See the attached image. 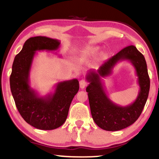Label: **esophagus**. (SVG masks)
Masks as SVG:
<instances>
[{
	"label": "esophagus",
	"mask_w": 159,
	"mask_h": 159,
	"mask_svg": "<svg viewBox=\"0 0 159 159\" xmlns=\"http://www.w3.org/2000/svg\"><path fill=\"white\" fill-rule=\"evenodd\" d=\"M87 85H88V83H87V82L85 81V80H81L80 81V89H85L86 86H87Z\"/></svg>",
	"instance_id": "34e87169"
}]
</instances>
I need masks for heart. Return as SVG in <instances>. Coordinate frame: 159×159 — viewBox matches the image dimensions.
<instances>
[{
	"instance_id": "1",
	"label": "heart",
	"mask_w": 159,
	"mask_h": 159,
	"mask_svg": "<svg viewBox=\"0 0 159 159\" xmlns=\"http://www.w3.org/2000/svg\"><path fill=\"white\" fill-rule=\"evenodd\" d=\"M99 52V48L97 46H89L85 48L81 53L82 57H91L97 54Z\"/></svg>"
}]
</instances>
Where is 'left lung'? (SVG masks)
Returning a JSON list of instances; mask_svg holds the SVG:
<instances>
[{
  "label": "left lung",
  "instance_id": "1",
  "mask_svg": "<svg viewBox=\"0 0 159 159\" xmlns=\"http://www.w3.org/2000/svg\"><path fill=\"white\" fill-rule=\"evenodd\" d=\"M125 60L130 61L135 68L140 91L134 103L126 107H120L107 97L101 77L110 75L115 65ZM86 80L90 83L86 91L89 95L92 117L100 128L107 131L120 130L134 124L138 119L148 99L150 82L145 58L134 46L125 47L104 62L97 71L90 70Z\"/></svg>",
  "mask_w": 159,
  "mask_h": 159
}]
</instances>
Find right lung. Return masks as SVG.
I'll use <instances>...</instances> for the list:
<instances>
[{
  "instance_id": "1",
  "label": "right lung",
  "mask_w": 159,
  "mask_h": 159,
  "mask_svg": "<svg viewBox=\"0 0 159 159\" xmlns=\"http://www.w3.org/2000/svg\"><path fill=\"white\" fill-rule=\"evenodd\" d=\"M60 41L47 37L30 38L15 56L10 76L11 94L20 114L28 124L40 130H54L64 124L70 105L79 91V81L58 83L53 93L40 97L30 86L29 74L38 51L58 50Z\"/></svg>"
}]
</instances>
